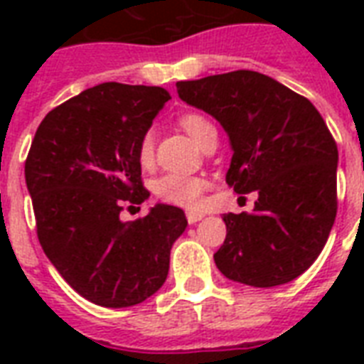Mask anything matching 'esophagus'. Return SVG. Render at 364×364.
<instances>
[{
  "mask_svg": "<svg viewBox=\"0 0 364 364\" xmlns=\"http://www.w3.org/2000/svg\"><path fill=\"white\" fill-rule=\"evenodd\" d=\"M202 219H204V213H200V211H187V221L191 225L202 221Z\"/></svg>",
  "mask_w": 364,
  "mask_h": 364,
  "instance_id": "1",
  "label": "esophagus"
}]
</instances>
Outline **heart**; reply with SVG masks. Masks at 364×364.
I'll use <instances>...</instances> for the list:
<instances>
[{
    "instance_id": "1",
    "label": "heart",
    "mask_w": 364,
    "mask_h": 364,
    "mask_svg": "<svg viewBox=\"0 0 364 364\" xmlns=\"http://www.w3.org/2000/svg\"><path fill=\"white\" fill-rule=\"evenodd\" d=\"M179 124L183 130L187 132L188 136L193 137L194 141L202 145L205 136L211 130H215L205 117L196 115V113H187L179 119ZM137 162L141 168H151L154 162V134L153 132H145L139 139L137 145ZM208 188V179L200 176H188V173H164L159 179H154L153 193L154 196L166 204L179 205V208H187V210H196L202 202L204 191Z\"/></svg>"
}]
</instances>
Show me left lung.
<instances>
[{"instance_id":"left-lung-1","label":"left lung","mask_w":364,"mask_h":364,"mask_svg":"<svg viewBox=\"0 0 364 364\" xmlns=\"http://www.w3.org/2000/svg\"><path fill=\"white\" fill-rule=\"evenodd\" d=\"M176 87L228 134V185L259 194L253 213L223 217L227 238L213 255L217 268L251 287L293 282L319 257L336 217L338 149L323 117L310 100L257 71Z\"/></svg>"}]
</instances>
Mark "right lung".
<instances>
[{
  "label": "right lung",
  "mask_w": 364,
  "mask_h": 364,
  "mask_svg": "<svg viewBox=\"0 0 364 364\" xmlns=\"http://www.w3.org/2000/svg\"><path fill=\"white\" fill-rule=\"evenodd\" d=\"M168 100L160 87L87 88L43 119L26 159L43 251L71 289L104 308L136 306L156 293L171 245L187 228L183 210L166 204L121 221L124 202L149 198L137 145Z\"/></svg>",
  "instance_id": "obj_1"
}]
</instances>
